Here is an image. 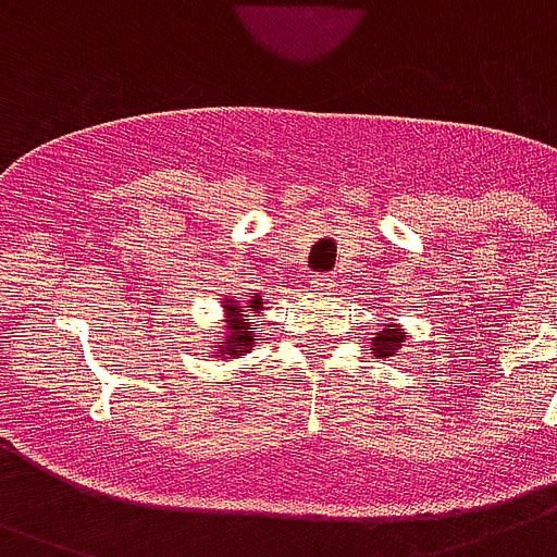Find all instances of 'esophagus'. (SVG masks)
<instances>
[{"instance_id":"1","label":"esophagus","mask_w":557,"mask_h":557,"mask_svg":"<svg viewBox=\"0 0 557 557\" xmlns=\"http://www.w3.org/2000/svg\"><path fill=\"white\" fill-rule=\"evenodd\" d=\"M337 287V278H331V275H313V278H310V290L319 293V296H327V293H334Z\"/></svg>"}]
</instances>
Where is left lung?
Wrapping results in <instances>:
<instances>
[{
	"label": "left lung",
	"mask_w": 557,
	"mask_h": 557,
	"mask_svg": "<svg viewBox=\"0 0 557 557\" xmlns=\"http://www.w3.org/2000/svg\"><path fill=\"white\" fill-rule=\"evenodd\" d=\"M404 339H407V331L400 322H389V325H383L377 334L372 337V351L374 357H395L404 346Z\"/></svg>",
	"instance_id": "1"
}]
</instances>
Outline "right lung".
Instances as JSON below:
<instances>
[{
	"label": "right lung",
	"instance_id": "obj_1",
	"mask_svg": "<svg viewBox=\"0 0 557 557\" xmlns=\"http://www.w3.org/2000/svg\"><path fill=\"white\" fill-rule=\"evenodd\" d=\"M223 308V339L211 343V357L218 360H238V357L249 355L256 348V331L249 325V317H258L264 301L258 293H252L249 299H238V296H226L220 301Z\"/></svg>",
	"mask_w": 557,
	"mask_h": 557
}]
</instances>
